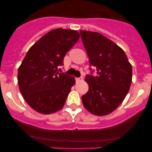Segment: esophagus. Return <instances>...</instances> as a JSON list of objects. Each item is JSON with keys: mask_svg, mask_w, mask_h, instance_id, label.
Segmentation results:
<instances>
[{"mask_svg": "<svg viewBox=\"0 0 152 152\" xmlns=\"http://www.w3.org/2000/svg\"><path fill=\"white\" fill-rule=\"evenodd\" d=\"M83 78L82 77H75V80H76V82H79L80 80H82Z\"/></svg>", "mask_w": 152, "mask_h": 152, "instance_id": "34e87169", "label": "esophagus"}]
</instances>
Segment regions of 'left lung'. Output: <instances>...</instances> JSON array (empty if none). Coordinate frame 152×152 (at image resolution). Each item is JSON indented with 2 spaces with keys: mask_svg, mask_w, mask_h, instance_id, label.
<instances>
[{
  "mask_svg": "<svg viewBox=\"0 0 152 152\" xmlns=\"http://www.w3.org/2000/svg\"><path fill=\"white\" fill-rule=\"evenodd\" d=\"M91 73L85 80L89 89L81 96L87 110L96 116L114 111L123 101L132 82V68L124 51L113 42L96 32L80 30Z\"/></svg>",
  "mask_w": 152,
  "mask_h": 152,
  "instance_id": "left-lung-1",
  "label": "left lung"
}]
</instances>
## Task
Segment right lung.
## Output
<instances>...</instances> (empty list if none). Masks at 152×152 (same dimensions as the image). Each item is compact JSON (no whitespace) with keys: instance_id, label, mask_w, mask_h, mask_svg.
Listing matches in <instances>:
<instances>
[{"instance_id":"1","label":"right lung","mask_w":152,"mask_h":152,"mask_svg":"<svg viewBox=\"0 0 152 152\" xmlns=\"http://www.w3.org/2000/svg\"><path fill=\"white\" fill-rule=\"evenodd\" d=\"M72 29H52L31 47L18 69L19 88L33 110L43 114L59 110L66 101L75 77L60 73L64 56L79 39Z\"/></svg>"}]
</instances>
